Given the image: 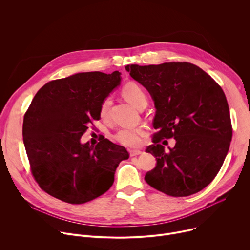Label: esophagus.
Here are the masks:
<instances>
[{
	"mask_svg": "<svg viewBox=\"0 0 250 250\" xmlns=\"http://www.w3.org/2000/svg\"><path fill=\"white\" fill-rule=\"evenodd\" d=\"M141 153H142V151H140V150H129L130 156H137V155H139Z\"/></svg>",
	"mask_w": 250,
	"mask_h": 250,
	"instance_id": "1",
	"label": "esophagus"
}]
</instances>
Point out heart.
Instances as JSON below:
<instances>
[{
  "mask_svg": "<svg viewBox=\"0 0 250 250\" xmlns=\"http://www.w3.org/2000/svg\"><path fill=\"white\" fill-rule=\"evenodd\" d=\"M123 96L135 108L144 102H146V95L142 88L135 83H127L123 88ZM111 104V98L106 97L103 100L100 106V115L102 118L106 117ZM146 130L144 127H126L121 129L116 134V139L121 145L128 147H135L141 144L142 137L145 136Z\"/></svg>",
  "mask_w": 250,
  "mask_h": 250,
  "instance_id": "b5f03b06",
  "label": "heart"
}]
</instances>
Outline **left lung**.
<instances>
[{
    "label": "left lung",
    "mask_w": 250,
    "mask_h": 250,
    "mask_svg": "<svg viewBox=\"0 0 250 250\" xmlns=\"http://www.w3.org/2000/svg\"><path fill=\"white\" fill-rule=\"evenodd\" d=\"M129 75L151 95L158 131L146 148L157 160L145 179L172 197H187L206 188L219 173L232 137L229 109L221 86L189 62L125 66ZM174 137L165 152L162 139ZM163 145L167 140H163Z\"/></svg>",
    "instance_id": "8db88e82"
}]
</instances>
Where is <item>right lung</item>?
Wrapping results in <instances>:
<instances>
[{
    "label": "right lung",
    "instance_id": "1",
    "mask_svg": "<svg viewBox=\"0 0 250 250\" xmlns=\"http://www.w3.org/2000/svg\"><path fill=\"white\" fill-rule=\"evenodd\" d=\"M120 83L119 71H95L50 81L35 94L23 117V144L34 180L50 196L79 205L112 187L128 152L103 136L96 146L80 139Z\"/></svg>",
    "mask_w": 250,
    "mask_h": 250
}]
</instances>
